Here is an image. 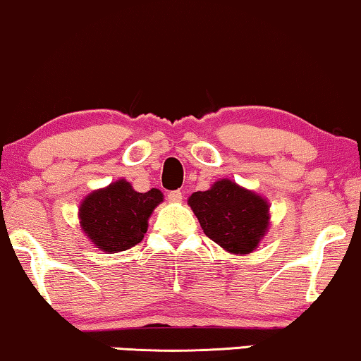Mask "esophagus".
<instances>
[{"label": "esophagus", "mask_w": 361, "mask_h": 361, "mask_svg": "<svg viewBox=\"0 0 361 361\" xmlns=\"http://www.w3.org/2000/svg\"><path fill=\"white\" fill-rule=\"evenodd\" d=\"M181 200H183V192L181 191H170L169 192V201H171V202H181Z\"/></svg>", "instance_id": "34e87169"}]
</instances>
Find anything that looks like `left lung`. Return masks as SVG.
<instances>
[{"label":"left lung","instance_id":"1","mask_svg":"<svg viewBox=\"0 0 361 361\" xmlns=\"http://www.w3.org/2000/svg\"><path fill=\"white\" fill-rule=\"evenodd\" d=\"M188 204L211 240L232 255H248L270 229V202L235 181L222 178L196 191Z\"/></svg>","mask_w":361,"mask_h":361}]
</instances>
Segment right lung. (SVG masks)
<instances>
[{
  "mask_svg": "<svg viewBox=\"0 0 361 361\" xmlns=\"http://www.w3.org/2000/svg\"><path fill=\"white\" fill-rule=\"evenodd\" d=\"M164 195L157 188L137 192L121 178L91 191L80 204V226L90 242L106 253L124 252L144 238L149 217Z\"/></svg>",
  "mask_w": 361,
  "mask_h": 361,
  "instance_id": "obj_1",
  "label": "right lung"
}]
</instances>
